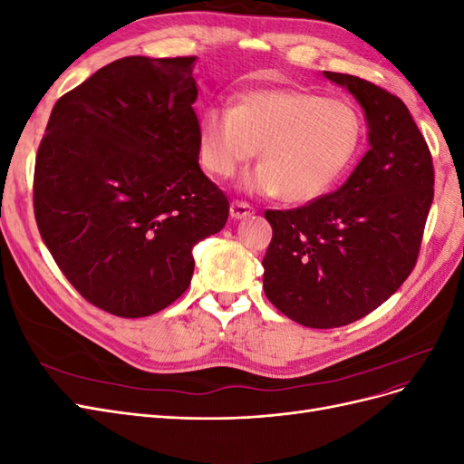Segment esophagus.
<instances>
[{
	"mask_svg": "<svg viewBox=\"0 0 464 464\" xmlns=\"http://www.w3.org/2000/svg\"><path fill=\"white\" fill-rule=\"evenodd\" d=\"M249 215H254V207H251L249 203H244V201H234L230 205V217L234 220H242Z\"/></svg>",
	"mask_w": 464,
	"mask_h": 464,
	"instance_id": "esophagus-1",
	"label": "esophagus"
}]
</instances>
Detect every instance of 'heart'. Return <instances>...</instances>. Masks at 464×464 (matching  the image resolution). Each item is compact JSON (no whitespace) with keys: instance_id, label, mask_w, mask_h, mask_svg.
<instances>
[{"instance_id":"b5f03b06","label":"heart","mask_w":464,"mask_h":464,"mask_svg":"<svg viewBox=\"0 0 464 464\" xmlns=\"http://www.w3.org/2000/svg\"><path fill=\"white\" fill-rule=\"evenodd\" d=\"M363 145V118L344 98L298 89H257L236 106H210L199 123V160L227 179L261 152L244 188L310 203L327 195L356 162ZM262 149L259 150L258 147Z\"/></svg>"}]
</instances>
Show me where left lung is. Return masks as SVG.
<instances>
[{
	"label": "left lung",
	"instance_id": "left-lung-1",
	"mask_svg": "<svg viewBox=\"0 0 464 464\" xmlns=\"http://www.w3.org/2000/svg\"><path fill=\"white\" fill-rule=\"evenodd\" d=\"M325 77L363 108L370 150L336 191L298 208L265 210L273 227L265 296L312 329L348 325L401 288L433 201L431 154L401 98L354 75Z\"/></svg>",
	"mask_w": 464,
	"mask_h": 464
}]
</instances>
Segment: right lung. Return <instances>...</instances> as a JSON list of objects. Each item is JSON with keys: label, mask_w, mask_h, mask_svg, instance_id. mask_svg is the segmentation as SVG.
<instances>
[{"label": "right lung", "mask_w": 464, "mask_h": 464, "mask_svg": "<svg viewBox=\"0 0 464 464\" xmlns=\"http://www.w3.org/2000/svg\"><path fill=\"white\" fill-rule=\"evenodd\" d=\"M195 55H130L55 102L34 164L42 240L82 298L147 317L184 294L228 199L199 168Z\"/></svg>", "instance_id": "1"}]
</instances>
